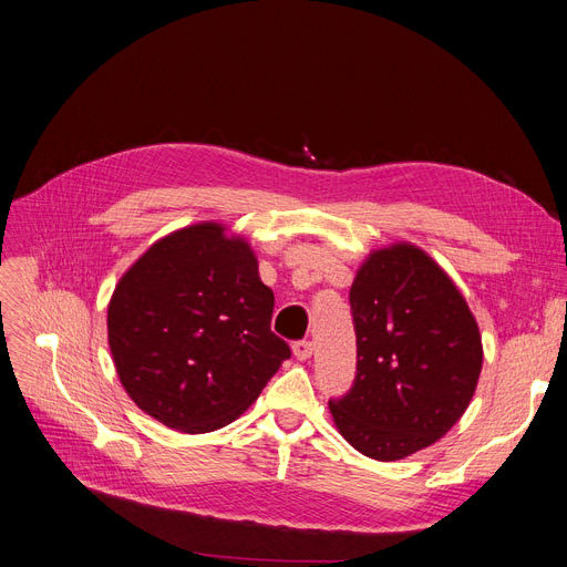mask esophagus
<instances>
[{
  "mask_svg": "<svg viewBox=\"0 0 567 567\" xmlns=\"http://www.w3.org/2000/svg\"><path fill=\"white\" fill-rule=\"evenodd\" d=\"M292 354H295L299 361L311 359V354H313V343H311V341H297V343L292 346Z\"/></svg>",
  "mask_w": 567,
  "mask_h": 567,
  "instance_id": "esophagus-1",
  "label": "esophagus"
}]
</instances>
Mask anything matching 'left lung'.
Masks as SVG:
<instances>
[{"label":"left lung","instance_id":"obj_1","mask_svg":"<svg viewBox=\"0 0 567 567\" xmlns=\"http://www.w3.org/2000/svg\"><path fill=\"white\" fill-rule=\"evenodd\" d=\"M350 307L357 378L329 401L331 419L365 457L403 460L467 412L483 369L478 322L453 279L412 243L365 256Z\"/></svg>","mask_w":567,"mask_h":567}]
</instances>
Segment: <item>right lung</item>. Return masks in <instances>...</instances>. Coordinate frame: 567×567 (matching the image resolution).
<instances>
[{"instance_id": "right-lung-1", "label": "right lung", "mask_w": 567, "mask_h": 567, "mask_svg": "<svg viewBox=\"0 0 567 567\" xmlns=\"http://www.w3.org/2000/svg\"><path fill=\"white\" fill-rule=\"evenodd\" d=\"M275 292L243 236L198 221L153 243L107 307L116 375L142 412L187 435L236 421L290 357Z\"/></svg>"}]
</instances>
